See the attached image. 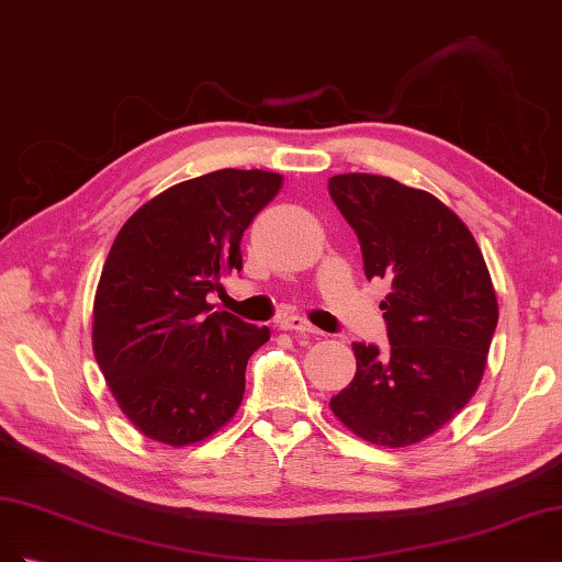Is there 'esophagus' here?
Instances as JSON below:
<instances>
[{
	"label": "esophagus",
	"instance_id": "34e87169",
	"mask_svg": "<svg viewBox=\"0 0 562 562\" xmlns=\"http://www.w3.org/2000/svg\"><path fill=\"white\" fill-rule=\"evenodd\" d=\"M280 329H284V331H303V334H317V329L313 327L311 322L307 319H303V317H299V315H284V317H280Z\"/></svg>",
	"mask_w": 562,
	"mask_h": 562
}]
</instances>
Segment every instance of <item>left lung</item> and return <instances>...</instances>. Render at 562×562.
<instances>
[{"mask_svg":"<svg viewBox=\"0 0 562 562\" xmlns=\"http://www.w3.org/2000/svg\"><path fill=\"white\" fill-rule=\"evenodd\" d=\"M355 228L367 280H387L390 350L352 342L357 373L331 396L336 418L375 446L427 439L472 400L497 327V296L481 249L439 198L396 179H329Z\"/></svg>","mask_w":562,"mask_h":562,"instance_id":"left-lung-1","label":"left lung"}]
</instances>
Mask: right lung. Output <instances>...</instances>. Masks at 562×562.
Here are the masks:
<instances>
[{
    "label": "right lung",
    "instance_id": "1",
    "mask_svg": "<svg viewBox=\"0 0 562 562\" xmlns=\"http://www.w3.org/2000/svg\"><path fill=\"white\" fill-rule=\"evenodd\" d=\"M282 189L266 170H216L175 184L119 231L93 303V352L116 404L154 441L198 443L245 394L247 359L270 338L207 294L243 270L240 240Z\"/></svg>",
    "mask_w": 562,
    "mask_h": 562
}]
</instances>
